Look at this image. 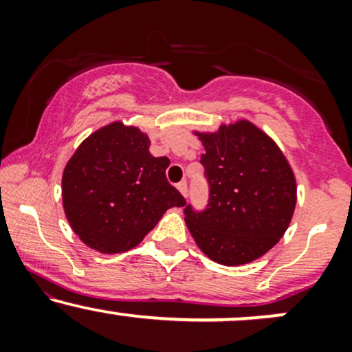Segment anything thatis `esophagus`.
<instances>
[{"instance_id": "esophagus-1", "label": "esophagus", "mask_w": 352, "mask_h": 352, "mask_svg": "<svg viewBox=\"0 0 352 352\" xmlns=\"http://www.w3.org/2000/svg\"><path fill=\"white\" fill-rule=\"evenodd\" d=\"M177 188L180 190V193L184 197H187V193H188V187H187V182H180V184H177Z\"/></svg>"}]
</instances>
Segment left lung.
Listing matches in <instances>:
<instances>
[{"label":"left lung","mask_w":352,"mask_h":352,"mask_svg":"<svg viewBox=\"0 0 352 352\" xmlns=\"http://www.w3.org/2000/svg\"><path fill=\"white\" fill-rule=\"evenodd\" d=\"M200 139L208 200L201 210L185 207L187 227L217 263H250L288 228L296 205L294 175L276 144L245 120Z\"/></svg>","instance_id":"8db88e82"}]
</instances>
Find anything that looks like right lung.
<instances>
[{"label": "right lung", "instance_id": "1", "mask_svg": "<svg viewBox=\"0 0 352 352\" xmlns=\"http://www.w3.org/2000/svg\"><path fill=\"white\" fill-rule=\"evenodd\" d=\"M148 137L120 122L87 137L63 175V205L80 240L100 253H120L144 240L165 210L184 207L168 184L167 157L148 152Z\"/></svg>", "mask_w": 352, "mask_h": 352}]
</instances>
